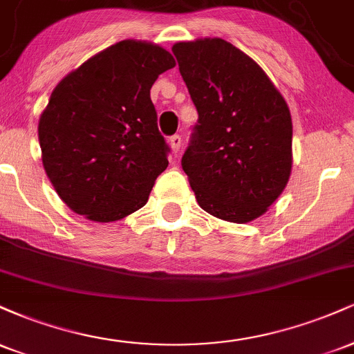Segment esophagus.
I'll return each mask as SVG.
<instances>
[{"instance_id": "34e87169", "label": "esophagus", "mask_w": 354, "mask_h": 354, "mask_svg": "<svg viewBox=\"0 0 354 354\" xmlns=\"http://www.w3.org/2000/svg\"><path fill=\"white\" fill-rule=\"evenodd\" d=\"M181 136L180 135H173V136H169V140H168V145H169V148H171V151L176 154L178 151H180V148H181Z\"/></svg>"}]
</instances>
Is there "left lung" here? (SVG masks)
Returning a JSON list of instances; mask_svg holds the SVG:
<instances>
[{"mask_svg": "<svg viewBox=\"0 0 354 354\" xmlns=\"http://www.w3.org/2000/svg\"><path fill=\"white\" fill-rule=\"evenodd\" d=\"M171 50L198 109L181 160L198 205L225 221H253L290 181V108L261 66L225 39L180 41Z\"/></svg>", "mask_w": 354, "mask_h": 354, "instance_id": "1", "label": "left lung"}]
</instances>
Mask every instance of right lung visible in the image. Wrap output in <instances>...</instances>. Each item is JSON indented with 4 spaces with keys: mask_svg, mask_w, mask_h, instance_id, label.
Segmentation results:
<instances>
[{
    "mask_svg": "<svg viewBox=\"0 0 354 354\" xmlns=\"http://www.w3.org/2000/svg\"><path fill=\"white\" fill-rule=\"evenodd\" d=\"M173 66L160 44L123 39L53 89L38 123L43 168L76 214L109 223L146 205L168 166L149 89Z\"/></svg>",
    "mask_w": 354,
    "mask_h": 354,
    "instance_id": "add662e5",
    "label": "right lung"
}]
</instances>
